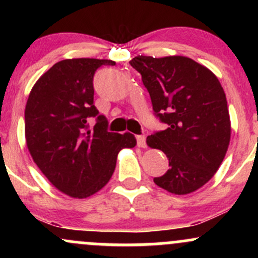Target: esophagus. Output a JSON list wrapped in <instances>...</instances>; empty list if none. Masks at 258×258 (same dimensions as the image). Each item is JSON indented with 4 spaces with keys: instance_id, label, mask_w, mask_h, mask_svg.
<instances>
[{
    "instance_id": "1",
    "label": "esophagus",
    "mask_w": 258,
    "mask_h": 258,
    "mask_svg": "<svg viewBox=\"0 0 258 258\" xmlns=\"http://www.w3.org/2000/svg\"><path fill=\"white\" fill-rule=\"evenodd\" d=\"M137 144L139 148H147L146 137L144 136H137Z\"/></svg>"
}]
</instances>
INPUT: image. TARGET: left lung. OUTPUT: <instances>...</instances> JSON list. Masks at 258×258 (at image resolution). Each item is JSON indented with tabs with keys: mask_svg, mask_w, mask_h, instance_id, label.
<instances>
[{
	"mask_svg": "<svg viewBox=\"0 0 258 258\" xmlns=\"http://www.w3.org/2000/svg\"><path fill=\"white\" fill-rule=\"evenodd\" d=\"M130 64L142 75L155 114L168 125L147 138L148 147L166 154L170 166L154 183L176 195L193 193L215 176L229 147L223 87L211 70L183 55H138Z\"/></svg>",
	"mask_w": 258,
	"mask_h": 258,
	"instance_id": "1",
	"label": "left lung"
}]
</instances>
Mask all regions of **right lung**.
Instances as JSON below:
<instances>
[{
	"mask_svg": "<svg viewBox=\"0 0 258 258\" xmlns=\"http://www.w3.org/2000/svg\"><path fill=\"white\" fill-rule=\"evenodd\" d=\"M109 59L74 58L55 63L32 86L25 106V139L32 160L53 186L68 197L85 199L111 178L117 154L135 148L130 132L106 131L99 115L93 131L87 119L97 116L93 75Z\"/></svg>",
	"mask_w": 258,
	"mask_h": 258,
	"instance_id": "add662e5",
	"label": "right lung"
}]
</instances>
